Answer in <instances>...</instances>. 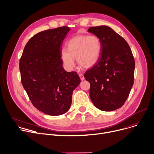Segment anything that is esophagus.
I'll return each instance as SVG.
<instances>
[{
  "label": "esophagus",
  "instance_id": "esophagus-1",
  "mask_svg": "<svg viewBox=\"0 0 154 154\" xmlns=\"http://www.w3.org/2000/svg\"><path fill=\"white\" fill-rule=\"evenodd\" d=\"M79 78H80V79H81V80H83L85 79L84 75L83 74H79Z\"/></svg>",
  "mask_w": 154,
  "mask_h": 154
}]
</instances>
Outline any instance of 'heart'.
I'll return each instance as SVG.
<instances>
[{
  "mask_svg": "<svg viewBox=\"0 0 154 154\" xmlns=\"http://www.w3.org/2000/svg\"><path fill=\"white\" fill-rule=\"evenodd\" d=\"M101 53V42L97 35H78L68 42L67 49H62L61 57L68 70L74 68L75 58L83 68H90L98 62Z\"/></svg>",
  "mask_w": 154,
  "mask_h": 154,
  "instance_id": "1",
  "label": "heart"
}]
</instances>
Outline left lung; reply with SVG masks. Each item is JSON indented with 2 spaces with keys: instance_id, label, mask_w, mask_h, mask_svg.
Returning a JSON list of instances; mask_svg holds the SVG:
<instances>
[{
  "instance_id": "1",
  "label": "left lung",
  "mask_w": 154,
  "mask_h": 154,
  "mask_svg": "<svg viewBox=\"0 0 154 154\" xmlns=\"http://www.w3.org/2000/svg\"><path fill=\"white\" fill-rule=\"evenodd\" d=\"M98 37L101 53L98 62L85 73L90 83V97L100 110L111 112L122 107L134 85L135 60L127 42L110 27H91Z\"/></svg>"
}]
</instances>
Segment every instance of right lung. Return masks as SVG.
I'll return each mask as SVG.
<instances>
[{"label":"right lung","mask_w":154,"mask_h":154,"mask_svg":"<svg viewBox=\"0 0 154 154\" xmlns=\"http://www.w3.org/2000/svg\"><path fill=\"white\" fill-rule=\"evenodd\" d=\"M69 30L63 26L36 34L20 59L21 83L29 99L38 110L51 116L68 111L73 90L81 82L76 72L63 67L62 45Z\"/></svg>","instance_id":"add662e5"}]
</instances>
